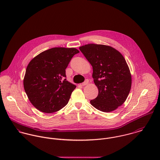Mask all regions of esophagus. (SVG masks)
Here are the masks:
<instances>
[{"label":"esophagus","instance_id":"1","mask_svg":"<svg viewBox=\"0 0 160 160\" xmlns=\"http://www.w3.org/2000/svg\"><path fill=\"white\" fill-rule=\"evenodd\" d=\"M88 82H89V81H88V80H86V81H85L84 82H82L81 85H82V86H86V85H87V84H88Z\"/></svg>","mask_w":160,"mask_h":160}]
</instances>
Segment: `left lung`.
Returning a JSON list of instances; mask_svg holds the SVG:
<instances>
[{"mask_svg":"<svg viewBox=\"0 0 160 160\" xmlns=\"http://www.w3.org/2000/svg\"><path fill=\"white\" fill-rule=\"evenodd\" d=\"M79 50L92 67V78L98 90L91 104L103 112L114 111L124 103L131 88V74L126 60L110 46L89 44Z\"/></svg>","mask_w":160,"mask_h":160,"instance_id":"8db88e82","label":"left lung"}]
</instances>
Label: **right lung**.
<instances>
[{
    "label": "right lung",
    "instance_id": "obj_1",
    "mask_svg": "<svg viewBox=\"0 0 160 160\" xmlns=\"http://www.w3.org/2000/svg\"><path fill=\"white\" fill-rule=\"evenodd\" d=\"M79 52L75 48L54 47L41 52L29 63L23 80L24 89L38 110L52 113L67 105L76 86L65 79V69Z\"/></svg>",
    "mask_w": 160,
    "mask_h": 160
}]
</instances>
